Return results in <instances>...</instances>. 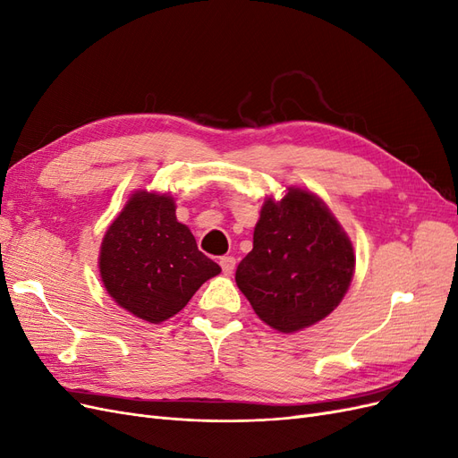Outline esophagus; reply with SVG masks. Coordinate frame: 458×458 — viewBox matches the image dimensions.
Returning a JSON list of instances; mask_svg holds the SVG:
<instances>
[{"mask_svg": "<svg viewBox=\"0 0 458 458\" xmlns=\"http://www.w3.org/2000/svg\"><path fill=\"white\" fill-rule=\"evenodd\" d=\"M219 266H221V269H224L225 275H231L234 271V266H237V259H234L233 256H224L219 259Z\"/></svg>", "mask_w": 458, "mask_h": 458, "instance_id": "esophagus-1", "label": "esophagus"}]
</instances>
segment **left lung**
I'll list each match as a JSON object with an SVG mask.
<instances>
[{
	"label": "left lung",
	"mask_w": 458,
	"mask_h": 458,
	"mask_svg": "<svg viewBox=\"0 0 458 458\" xmlns=\"http://www.w3.org/2000/svg\"><path fill=\"white\" fill-rule=\"evenodd\" d=\"M353 271V244L330 208L315 192L290 185L283 199L263 202L254 248L234 281L263 323L293 335L340 306Z\"/></svg>",
	"instance_id": "obj_1"
}]
</instances>
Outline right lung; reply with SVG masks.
Listing matches in <instances>:
<instances>
[{"label": "right lung", "instance_id": "add662e5", "mask_svg": "<svg viewBox=\"0 0 458 458\" xmlns=\"http://www.w3.org/2000/svg\"><path fill=\"white\" fill-rule=\"evenodd\" d=\"M219 273L191 229L177 221L170 192L135 191L101 242L99 275L106 294L147 323L158 325L182 311Z\"/></svg>", "mask_w": 458, "mask_h": 458}]
</instances>
